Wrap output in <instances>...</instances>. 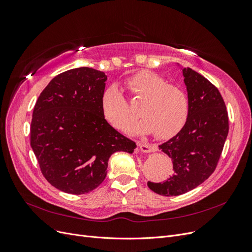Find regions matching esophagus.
<instances>
[{
  "label": "esophagus",
  "mask_w": 252,
  "mask_h": 252,
  "mask_svg": "<svg viewBox=\"0 0 252 252\" xmlns=\"http://www.w3.org/2000/svg\"><path fill=\"white\" fill-rule=\"evenodd\" d=\"M139 147H140V150L143 152V154H149V152H151L152 150H154V148H152V146H151L150 144L144 143V142L139 143Z\"/></svg>",
  "instance_id": "34e87169"
}]
</instances>
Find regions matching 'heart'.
Wrapping results in <instances>:
<instances>
[{"mask_svg":"<svg viewBox=\"0 0 252 252\" xmlns=\"http://www.w3.org/2000/svg\"><path fill=\"white\" fill-rule=\"evenodd\" d=\"M132 94L143 100L140 113L144 118L133 124V133L155 132L158 138H169L184 127L189 117L190 101L186 91L155 72L141 71L128 80ZM101 108L105 119L118 129H125L135 119V112L118 86L104 91Z\"/></svg>","mask_w":252,"mask_h":252,"instance_id":"heart-1","label":"heart"}]
</instances>
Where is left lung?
Here are the masks:
<instances>
[{"mask_svg": "<svg viewBox=\"0 0 252 252\" xmlns=\"http://www.w3.org/2000/svg\"><path fill=\"white\" fill-rule=\"evenodd\" d=\"M180 67L190 101L189 117L173 138L158 146L171 158L174 174L164 183H147L152 191L165 196L186 193L210 177L229 130L218 88L191 68Z\"/></svg>", "mask_w": 252, "mask_h": 252, "instance_id": "left-lung-1", "label": "left lung"}]
</instances>
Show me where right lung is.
<instances>
[{"label": "right lung", "instance_id": "right-lung-1", "mask_svg": "<svg viewBox=\"0 0 252 252\" xmlns=\"http://www.w3.org/2000/svg\"><path fill=\"white\" fill-rule=\"evenodd\" d=\"M106 80L94 68H73L53 78L34 105L30 145L45 179L63 192L93 191L105 180L111 155L136 148L105 120Z\"/></svg>", "mask_w": 252, "mask_h": 252}]
</instances>
